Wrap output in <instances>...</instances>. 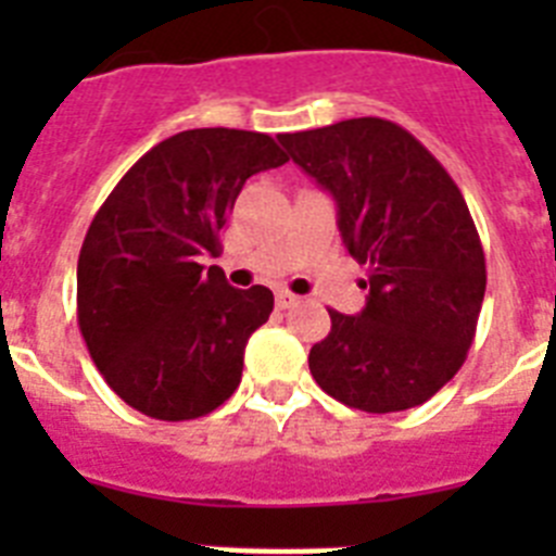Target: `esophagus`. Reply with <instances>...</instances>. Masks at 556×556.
Masks as SVG:
<instances>
[{
    "label": "esophagus",
    "mask_w": 556,
    "mask_h": 556,
    "mask_svg": "<svg viewBox=\"0 0 556 556\" xmlns=\"http://www.w3.org/2000/svg\"><path fill=\"white\" fill-rule=\"evenodd\" d=\"M294 303H298V294H292L289 289H275V306L292 308Z\"/></svg>",
    "instance_id": "1"
}]
</instances>
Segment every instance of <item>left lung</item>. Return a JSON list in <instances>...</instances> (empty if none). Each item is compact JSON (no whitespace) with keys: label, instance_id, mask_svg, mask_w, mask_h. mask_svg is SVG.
<instances>
[{"label":"left lung","instance_id":"1","mask_svg":"<svg viewBox=\"0 0 556 556\" xmlns=\"http://www.w3.org/2000/svg\"><path fill=\"white\" fill-rule=\"evenodd\" d=\"M278 141L333 198L342 242L370 289L358 314L328 308L331 331L308 353L314 381L372 415L426 404L468 356L488 287L462 191L409 130L378 116Z\"/></svg>","mask_w":556,"mask_h":556}]
</instances>
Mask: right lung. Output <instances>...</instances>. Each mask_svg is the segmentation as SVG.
<instances>
[{
	"instance_id": "1",
	"label": "right lung",
	"mask_w": 556,
	"mask_h": 556,
	"mask_svg": "<svg viewBox=\"0 0 556 556\" xmlns=\"http://www.w3.org/2000/svg\"><path fill=\"white\" fill-rule=\"evenodd\" d=\"M287 161L267 132L184 130L141 155L88 225L77 323L108 387L141 415L194 420L242 381L273 292L233 289L200 262L219 255L244 180Z\"/></svg>"
}]
</instances>
